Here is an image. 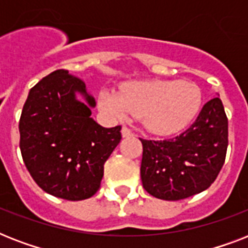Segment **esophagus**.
Returning <instances> with one entry per match:
<instances>
[{
  "label": "esophagus",
  "instance_id": "1",
  "mask_svg": "<svg viewBox=\"0 0 248 248\" xmlns=\"http://www.w3.org/2000/svg\"><path fill=\"white\" fill-rule=\"evenodd\" d=\"M121 134H122V138H130V136H132V131L127 127H122Z\"/></svg>",
  "mask_w": 248,
  "mask_h": 248
}]
</instances>
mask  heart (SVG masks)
<instances>
[{
  "mask_svg": "<svg viewBox=\"0 0 248 248\" xmlns=\"http://www.w3.org/2000/svg\"><path fill=\"white\" fill-rule=\"evenodd\" d=\"M202 91L192 82L177 79L136 81L121 91L103 89L97 97L101 113L112 121L141 117L147 130L155 135H172L192 124L202 108Z\"/></svg>",
  "mask_w": 248,
  "mask_h": 248,
  "instance_id": "obj_1",
  "label": "heart"
}]
</instances>
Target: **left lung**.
<instances>
[{
    "mask_svg": "<svg viewBox=\"0 0 248 248\" xmlns=\"http://www.w3.org/2000/svg\"><path fill=\"white\" fill-rule=\"evenodd\" d=\"M141 140L140 176L151 196L179 201L203 192L223 167L228 148V118L220 97L203 105L196 122L181 135Z\"/></svg>",
    "mask_w": 248,
    "mask_h": 248,
    "instance_id": "1",
    "label": "left lung"
}]
</instances>
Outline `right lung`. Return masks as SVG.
Returning a JSON list of instances; mask_svg holds the SVG:
<instances>
[{"label":"right lung","instance_id":"1","mask_svg":"<svg viewBox=\"0 0 248 248\" xmlns=\"http://www.w3.org/2000/svg\"><path fill=\"white\" fill-rule=\"evenodd\" d=\"M95 105L85 82L65 69L29 91L19 121L21 157L48 194L82 201L100 186L105 161L122 136L121 126L105 128L91 118Z\"/></svg>","mask_w":248,"mask_h":248}]
</instances>
